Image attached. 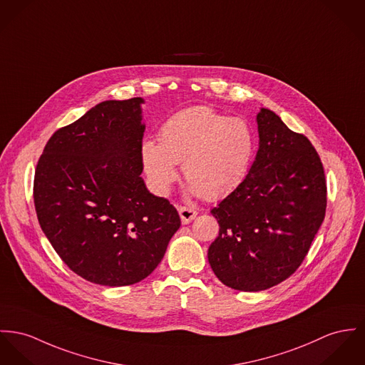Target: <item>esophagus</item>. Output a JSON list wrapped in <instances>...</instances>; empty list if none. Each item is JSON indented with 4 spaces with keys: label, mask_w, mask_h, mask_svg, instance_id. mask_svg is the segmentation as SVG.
I'll return each instance as SVG.
<instances>
[{
    "label": "esophagus",
    "mask_w": 365,
    "mask_h": 365,
    "mask_svg": "<svg viewBox=\"0 0 365 365\" xmlns=\"http://www.w3.org/2000/svg\"><path fill=\"white\" fill-rule=\"evenodd\" d=\"M179 215H180V220H182V224H189L192 222L197 217L196 210L193 208H189V207H179Z\"/></svg>",
    "instance_id": "1"
}]
</instances>
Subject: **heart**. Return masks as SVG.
Masks as SVG:
<instances>
[{"instance_id": "heart-1", "label": "heart", "mask_w": 365, "mask_h": 365, "mask_svg": "<svg viewBox=\"0 0 365 365\" xmlns=\"http://www.w3.org/2000/svg\"><path fill=\"white\" fill-rule=\"evenodd\" d=\"M158 141L141 145V161L151 186L167 195L182 164L187 190L193 196L217 200L233 192L247 176L255 138L249 123L207 107H192L172 115Z\"/></svg>"}]
</instances>
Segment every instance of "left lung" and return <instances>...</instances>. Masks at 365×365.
<instances>
[{
    "label": "left lung",
    "instance_id": "obj_1",
    "mask_svg": "<svg viewBox=\"0 0 365 365\" xmlns=\"http://www.w3.org/2000/svg\"><path fill=\"white\" fill-rule=\"evenodd\" d=\"M258 151L245 180L211 210L220 236L208 249L217 278L259 292L287 279L325 218L327 180L318 153L271 110L257 113Z\"/></svg>",
    "mask_w": 365,
    "mask_h": 365
}]
</instances>
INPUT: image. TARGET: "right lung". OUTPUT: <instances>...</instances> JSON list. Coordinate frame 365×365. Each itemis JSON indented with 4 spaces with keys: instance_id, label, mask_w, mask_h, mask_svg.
<instances>
[{
    "instance_id": "add662e5",
    "label": "right lung",
    "mask_w": 365,
    "mask_h": 365,
    "mask_svg": "<svg viewBox=\"0 0 365 365\" xmlns=\"http://www.w3.org/2000/svg\"><path fill=\"white\" fill-rule=\"evenodd\" d=\"M143 103L103 101L58 129L34 173L44 235L75 274L103 286L147 278L180 226L176 208L141 179Z\"/></svg>"
}]
</instances>
